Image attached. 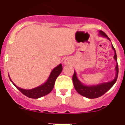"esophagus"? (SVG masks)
Here are the masks:
<instances>
[{
    "label": "esophagus",
    "instance_id": "34e87169",
    "mask_svg": "<svg viewBox=\"0 0 125 125\" xmlns=\"http://www.w3.org/2000/svg\"><path fill=\"white\" fill-rule=\"evenodd\" d=\"M64 64H69V61L68 59H66V60L64 61Z\"/></svg>",
    "mask_w": 125,
    "mask_h": 125
}]
</instances>
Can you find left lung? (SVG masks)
<instances>
[{"mask_svg":"<svg viewBox=\"0 0 125 125\" xmlns=\"http://www.w3.org/2000/svg\"><path fill=\"white\" fill-rule=\"evenodd\" d=\"M99 33H100L99 35L103 36V37H106L110 41V38L103 31H100ZM111 47L115 51L114 58L116 61H117V56L115 49L113 45ZM115 69L116 71V76L113 80L110 81V82L103 83L99 84L94 85V86H85L83 84L81 83L80 81L77 78L76 73L74 71L73 76V82L75 89L79 94L83 96L86 98H89V99H94V98H97L98 97L101 96L102 95H103L104 94L106 93L115 84V83L116 81L118 76V63L116 64Z\"/></svg>","mask_w":125,"mask_h":125,"instance_id":"8db88e82","label":"left lung"}]
</instances>
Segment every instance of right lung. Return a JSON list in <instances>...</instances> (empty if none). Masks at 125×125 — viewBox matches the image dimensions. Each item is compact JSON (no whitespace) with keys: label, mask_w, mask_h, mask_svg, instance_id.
<instances>
[{"label":"right lung","mask_w":125,"mask_h":125,"mask_svg":"<svg viewBox=\"0 0 125 125\" xmlns=\"http://www.w3.org/2000/svg\"><path fill=\"white\" fill-rule=\"evenodd\" d=\"M62 70V66L61 64H60L59 66H57L52 71L49 78L45 83L37 87V88H33L31 89H24L19 88L12 81L10 78V80L11 82L16 87V88L18 89L23 94L30 98L37 99V98H41L44 96L47 95L51 92L54 86L55 81H56L58 76L61 74Z\"/></svg>","instance_id":"add662e5"}]
</instances>
